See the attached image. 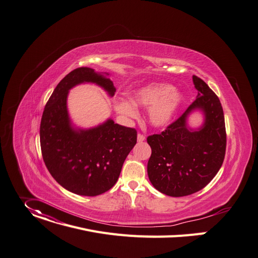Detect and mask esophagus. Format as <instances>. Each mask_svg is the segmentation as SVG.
<instances>
[{"label":"esophagus","mask_w":258,"mask_h":258,"mask_svg":"<svg viewBox=\"0 0 258 258\" xmlns=\"http://www.w3.org/2000/svg\"><path fill=\"white\" fill-rule=\"evenodd\" d=\"M137 140H138L139 143H140V142H143V141H145V136L142 135V134H138Z\"/></svg>","instance_id":"34e87169"}]
</instances>
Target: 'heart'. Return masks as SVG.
Instances as JSON below:
<instances>
[{"label": "heart", "instance_id": "b5f03b06", "mask_svg": "<svg viewBox=\"0 0 258 258\" xmlns=\"http://www.w3.org/2000/svg\"><path fill=\"white\" fill-rule=\"evenodd\" d=\"M183 96L167 83H154L134 90L130 101L119 100L114 103L115 111L126 118L137 116L136 107H149L148 120L151 125L161 127L169 124L178 111Z\"/></svg>", "mask_w": 258, "mask_h": 258}]
</instances>
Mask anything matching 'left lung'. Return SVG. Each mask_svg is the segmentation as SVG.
<instances>
[{
    "label": "left lung",
    "instance_id": "8db88e82",
    "mask_svg": "<svg viewBox=\"0 0 258 258\" xmlns=\"http://www.w3.org/2000/svg\"><path fill=\"white\" fill-rule=\"evenodd\" d=\"M198 96L179 118L159 135L147 138L151 147L147 173L158 191L170 197L192 195L210 183L222 166L226 132L221 103L207 83L192 76ZM200 109L204 123L197 130L186 124L190 112Z\"/></svg>",
    "mask_w": 258,
    "mask_h": 258
}]
</instances>
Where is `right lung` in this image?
I'll use <instances>...</instances> for the list:
<instances>
[{
  "label": "right lung",
  "mask_w": 258,
  "mask_h": 258,
  "mask_svg": "<svg viewBox=\"0 0 258 258\" xmlns=\"http://www.w3.org/2000/svg\"><path fill=\"white\" fill-rule=\"evenodd\" d=\"M107 76L86 67L73 70L54 88L42 115L40 143L46 168L64 189L79 196L96 197L112 188L137 143L135 128L112 119L86 130L74 127L70 119L69 90L95 83L113 97L116 88Z\"/></svg>",
  "instance_id": "right-lung-1"
}]
</instances>
